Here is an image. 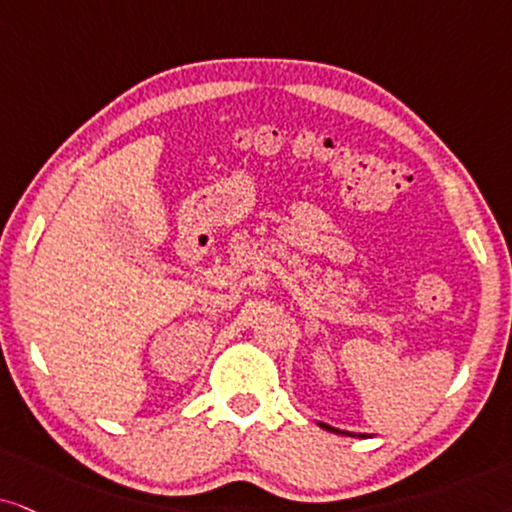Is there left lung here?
<instances>
[{
  "label": "left lung",
  "instance_id": "obj_1",
  "mask_svg": "<svg viewBox=\"0 0 512 512\" xmlns=\"http://www.w3.org/2000/svg\"><path fill=\"white\" fill-rule=\"evenodd\" d=\"M320 427H325V430H330V432H334V434H349V432H339V430H334V427H330V425H325V422H318Z\"/></svg>",
  "mask_w": 512,
  "mask_h": 512
}]
</instances>
